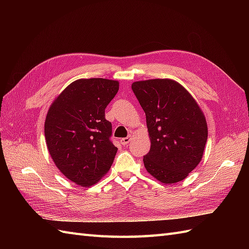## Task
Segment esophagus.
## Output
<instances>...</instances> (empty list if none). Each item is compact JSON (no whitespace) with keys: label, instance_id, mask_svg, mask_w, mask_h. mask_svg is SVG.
Segmentation results:
<instances>
[{"label":"esophagus","instance_id":"esophagus-1","mask_svg":"<svg viewBox=\"0 0 249 249\" xmlns=\"http://www.w3.org/2000/svg\"><path fill=\"white\" fill-rule=\"evenodd\" d=\"M131 140H132V136L130 135V136H127V137H125V138H123L122 140H120V142H122V144L126 145L127 143L131 142Z\"/></svg>","mask_w":249,"mask_h":249}]
</instances>
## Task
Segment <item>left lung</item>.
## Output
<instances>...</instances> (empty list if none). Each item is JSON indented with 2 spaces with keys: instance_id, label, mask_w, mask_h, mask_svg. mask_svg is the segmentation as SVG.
Masks as SVG:
<instances>
[{
  "instance_id": "left-lung-1",
  "label": "left lung",
  "mask_w": 249,
  "mask_h": 249,
  "mask_svg": "<svg viewBox=\"0 0 249 249\" xmlns=\"http://www.w3.org/2000/svg\"><path fill=\"white\" fill-rule=\"evenodd\" d=\"M132 89L145 112L150 149L143 157L150 176L165 184L186 178L202 159L207 120L188 90L171 79L137 81Z\"/></svg>"
}]
</instances>
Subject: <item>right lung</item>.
<instances>
[{
  "label": "right lung",
  "instance_id": "obj_1",
  "mask_svg": "<svg viewBox=\"0 0 249 249\" xmlns=\"http://www.w3.org/2000/svg\"><path fill=\"white\" fill-rule=\"evenodd\" d=\"M119 82L92 78L73 81L49 108L44 122L47 147L57 168L74 184L90 187L109 171L117 147L110 141L105 109Z\"/></svg>",
  "mask_w": 249,
  "mask_h": 249
}]
</instances>
